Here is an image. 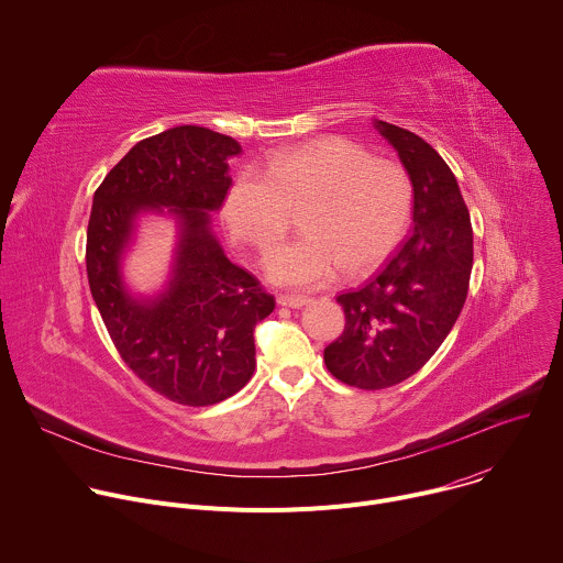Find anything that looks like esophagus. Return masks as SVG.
Masks as SVG:
<instances>
[{
    "label": "esophagus",
    "mask_w": 563,
    "mask_h": 563,
    "mask_svg": "<svg viewBox=\"0 0 563 563\" xmlns=\"http://www.w3.org/2000/svg\"><path fill=\"white\" fill-rule=\"evenodd\" d=\"M307 302H309L307 296H287V294H280V296H278V305L291 307V309H298V307H302V305H307Z\"/></svg>",
    "instance_id": "obj_1"
}]
</instances>
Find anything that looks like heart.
<instances>
[{
  "instance_id": "obj_1",
  "label": "heart",
  "mask_w": 563,
  "mask_h": 563,
  "mask_svg": "<svg viewBox=\"0 0 563 563\" xmlns=\"http://www.w3.org/2000/svg\"><path fill=\"white\" fill-rule=\"evenodd\" d=\"M412 180L404 165L374 157L345 137H323L276 153L265 165L243 167L222 202L238 243L269 256L285 238L291 211L302 238L278 250L267 276L294 289L334 280L343 269L361 276L387 261L412 216Z\"/></svg>"
}]
</instances>
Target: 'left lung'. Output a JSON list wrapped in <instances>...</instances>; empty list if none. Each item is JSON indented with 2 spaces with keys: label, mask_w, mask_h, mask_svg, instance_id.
<instances>
[{
  "label": "left lung",
  "mask_w": 563,
  "mask_h": 563,
  "mask_svg": "<svg viewBox=\"0 0 563 563\" xmlns=\"http://www.w3.org/2000/svg\"><path fill=\"white\" fill-rule=\"evenodd\" d=\"M415 191L412 231L363 287L336 296L343 334L325 365L358 389H383L417 374L463 309L472 272V224L445 159L417 133L376 120Z\"/></svg>",
  "instance_id": "8db88e82"
}]
</instances>
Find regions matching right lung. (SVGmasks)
Returning <instances> with one entry per match:
<instances>
[{
	"instance_id": "1",
	"label": "right lung",
	"mask_w": 563,
	"mask_h": 563,
	"mask_svg": "<svg viewBox=\"0 0 563 563\" xmlns=\"http://www.w3.org/2000/svg\"><path fill=\"white\" fill-rule=\"evenodd\" d=\"M240 144L205 126H176L137 142L93 196L87 274L109 336L129 369L180 406H213L243 389L256 367L254 328L276 307L272 294L233 265L211 231L231 187L227 159ZM177 216L181 240L168 289L133 299L119 263L134 218Z\"/></svg>"
}]
</instances>
